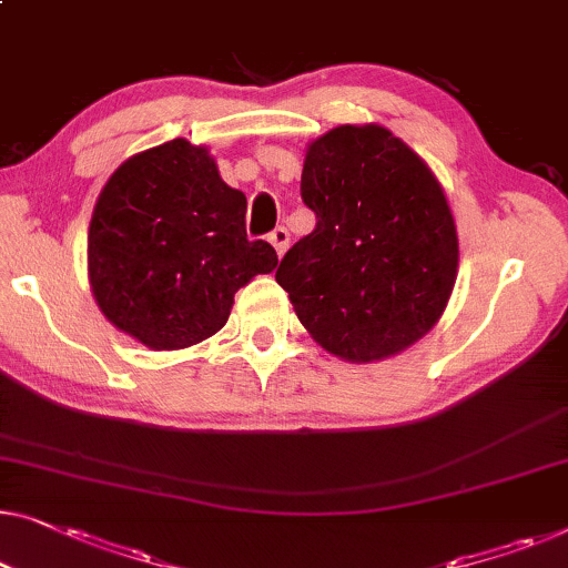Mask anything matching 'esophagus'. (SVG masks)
I'll return each instance as SVG.
<instances>
[{
    "label": "esophagus",
    "mask_w": 568,
    "mask_h": 568,
    "mask_svg": "<svg viewBox=\"0 0 568 568\" xmlns=\"http://www.w3.org/2000/svg\"><path fill=\"white\" fill-rule=\"evenodd\" d=\"M268 241H271V245H274V248H276V256L282 258L284 253H286V248H290V230H286V227L271 230Z\"/></svg>",
    "instance_id": "esophagus-1"
}]
</instances>
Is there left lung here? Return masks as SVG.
<instances>
[{"mask_svg": "<svg viewBox=\"0 0 568 568\" xmlns=\"http://www.w3.org/2000/svg\"><path fill=\"white\" fill-rule=\"evenodd\" d=\"M300 189L317 225L276 282L312 338L356 364L423 338L454 290L458 237L420 155L382 125H341L310 143Z\"/></svg>", "mask_w": 568, "mask_h": 568, "instance_id": "8db88e82", "label": "left lung"}]
</instances>
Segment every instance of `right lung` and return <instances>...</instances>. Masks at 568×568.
Returning <instances> with one entry per match:
<instances>
[{"instance_id": "right-lung-1", "label": "right lung", "mask_w": 568, "mask_h": 568, "mask_svg": "<svg viewBox=\"0 0 568 568\" xmlns=\"http://www.w3.org/2000/svg\"><path fill=\"white\" fill-rule=\"evenodd\" d=\"M245 194L184 138L128 159L89 225V282L114 327L153 351L186 348L227 323L235 292L278 264L245 235Z\"/></svg>"}]
</instances>
